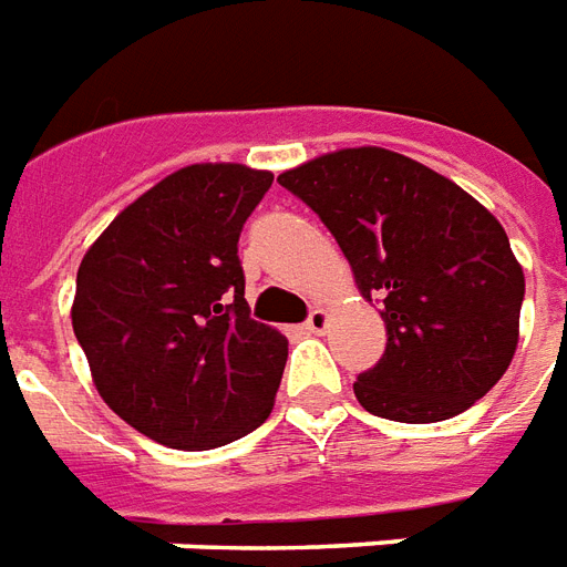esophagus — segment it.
Segmentation results:
<instances>
[{
  "label": "esophagus",
  "instance_id": "1",
  "mask_svg": "<svg viewBox=\"0 0 567 567\" xmlns=\"http://www.w3.org/2000/svg\"><path fill=\"white\" fill-rule=\"evenodd\" d=\"M326 326H329V313L322 308H313L308 313V319H305V329L313 331V334H322L326 331Z\"/></svg>",
  "mask_w": 567,
  "mask_h": 567
}]
</instances>
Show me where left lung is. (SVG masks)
Wrapping results in <instances>:
<instances>
[{
	"label": "left lung",
	"mask_w": 567,
	"mask_h": 567,
	"mask_svg": "<svg viewBox=\"0 0 567 567\" xmlns=\"http://www.w3.org/2000/svg\"><path fill=\"white\" fill-rule=\"evenodd\" d=\"M278 182L329 227L361 296L380 305L385 352L355 398L389 421L470 410L508 370L526 292L508 236L451 178L389 148H340Z\"/></svg>",
	"instance_id": "1"
}]
</instances>
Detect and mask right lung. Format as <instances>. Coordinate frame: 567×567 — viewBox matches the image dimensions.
Returning <instances> with one entry per match:
<instances>
[{
  "mask_svg": "<svg viewBox=\"0 0 567 567\" xmlns=\"http://www.w3.org/2000/svg\"><path fill=\"white\" fill-rule=\"evenodd\" d=\"M275 176L194 164L101 233L76 271L71 319L97 394L182 451L248 436L275 406L287 338L250 319L238 236Z\"/></svg>",
  "mask_w": 567,
  "mask_h": 567,
  "instance_id": "obj_1",
  "label": "right lung"
}]
</instances>
